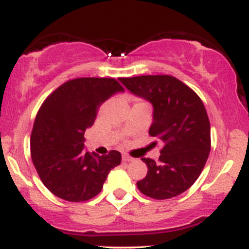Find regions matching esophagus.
Wrapping results in <instances>:
<instances>
[{
  "label": "esophagus",
  "mask_w": 249,
  "mask_h": 249,
  "mask_svg": "<svg viewBox=\"0 0 249 249\" xmlns=\"http://www.w3.org/2000/svg\"><path fill=\"white\" fill-rule=\"evenodd\" d=\"M132 160H133V158H132V157L127 156V154H123V161H125V162H128V161H132Z\"/></svg>",
  "instance_id": "34e87169"
}]
</instances>
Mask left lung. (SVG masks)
<instances>
[{"mask_svg": "<svg viewBox=\"0 0 249 249\" xmlns=\"http://www.w3.org/2000/svg\"><path fill=\"white\" fill-rule=\"evenodd\" d=\"M119 81L153 105L148 133L161 144L158 162L142 158L147 174L137 181V187L158 200L179 196L199 178L211 151V125L204 103L173 76L122 77Z\"/></svg>", "mask_w": 249, "mask_h": 249, "instance_id": "obj_1", "label": "left lung"}]
</instances>
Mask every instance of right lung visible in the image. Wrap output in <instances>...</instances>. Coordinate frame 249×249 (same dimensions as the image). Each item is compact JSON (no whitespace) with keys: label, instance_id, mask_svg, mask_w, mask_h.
<instances>
[{"label":"right lung","instance_id":"right-lung-1","mask_svg":"<svg viewBox=\"0 0 249 249\" xmlns=\"http://www.w3.org/2000/svg\"><path fill=\"white\" fill-rule=\"evenodd\" d=\"M124 91L115 78L70 79L45 98L37 112L30 138L31 159L44 186L67 201L92 199L122 154L107 156L84 150V132L95 123L101 105Z\"/></svg>","mask_w":249,"mask_h":249}]
</instances>
